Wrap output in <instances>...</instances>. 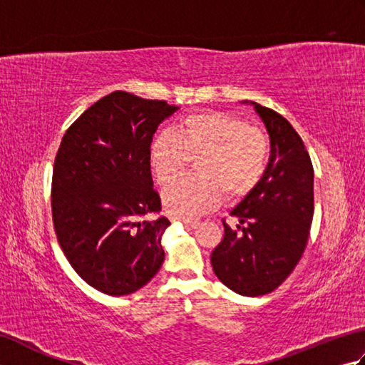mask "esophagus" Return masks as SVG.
Masks as SVG:
<instances>
[{"label": "esophagus", "instance_id": "obj_1", "mask_svg": "<svg viewBox=\"0 0 365 365\" xmlns=\"http://www.w3.org/2000/svg\"><path fill=\"white\" fill-rule=\"evenodd\" d=\"M173 221H178V222H183L185 226H190V227H196L199 224V220H192V218H185V216H173Z\"/></svg>", "mask_w": 365, "mask_h": 365}]
</instances>
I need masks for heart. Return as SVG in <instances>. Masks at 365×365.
<instances>
[{
    "mask_svg": "<svg viewBox=\"0 0 365 365\" xmlns=\"http://www.w3.org/2000/svg\"><path fill=\"white\" fill-rule=\"evenodd\" d=\"M192 159L199 175L170 183L163 192L170 213L195 216L218 205L224 195L246 196L265 177L269 141L259 127L220 111L191 114L177 135L163 131L150 145V166L161 185L172 182Z\"/></svg>",
    "mask_w": 365,
    "mask_h": 365,
    "instance_id": "obj_1",
    "label": "heart"
}]
</instances>
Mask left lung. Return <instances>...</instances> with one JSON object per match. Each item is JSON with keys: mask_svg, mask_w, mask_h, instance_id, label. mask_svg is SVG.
<instances>
[{"mask_svg": "<svg viewBox=\"0 0 365 365\" xmlns=\"http://www.w3.org/2000/svg\"><path fill=\"white\" fill-rule=\"evenodd\" d=\"M269 135L265 177L224 222V238L212 252L220 281L235 293L260 297L277 289L306 250L314 216V168L290 122L267 106L251 102Z\"/></svg>", "mask_w": 365, "mask_h": 365, "instance_id": "8db88e82", "label": "left lung"}]
</instances>
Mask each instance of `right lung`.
Wrapping results in <instances>:
<instances>
[{"label":"right lung","instance_id":"add662e5","mask_svg":"<svg viewBox=\"0 0 365 365\" xmlns=\"http://www.w3.org/2000/svg\"><path fill=\"white\" fill-rule=\"evenodd\" d=\"M177 106L115 91L76 119L54 158L51 213L67 260L98 292L141 289L165 260L169 220L150 174V144Z\"/></svg>","mask_w":365,"mask_h":365}]
</instances>
